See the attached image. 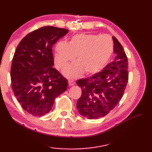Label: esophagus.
Segmentation results:
<instances>
[{"label":"esophagus","instance_id":"34e87169","mask_svg":"<svg viewBox=\"0 0 152 152\" xmlns=\"http://www.w3.org/2000/svg\"><path fill=\"white\" fill-rule=\"evenodd\" d=\"M68 84H69V86H74V84H75V82L73 81V80H69L68 81Z\"/></svg>","mask_w":152,"mask_h":152}]
</instances>
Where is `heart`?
I'll return each mask as SVG.
<instances>
[{
  "instance_id": "obj_1",
  "label": "heart",
  "mask_w": 152,
  "mask_h": 152,
  "mask_svg": "<svg viewBox=\"0 0 152 152\" xmlns=\"http://www.w3.org/2000/svg\"><path fill=\"white\" fill-rule=\"evenodd\" d=\"M113 42L108 35L96 34H77L68 43L60 42L56 46L55 64L63 69L74 61H78L68 66L64 72L69 78H75L83 72L93 74L99 72L111 56Z\"/></svg>"
}]
</instances>
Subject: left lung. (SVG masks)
Returning <instances> with one entry per match:
<instances>
[{"mask_svg":"<svg viewBox=\"0 0 152 152\" xmlns=\"http://www.w3.org/2000/svg\"><path fill=\"white\" fill-rule=\"evenodd\" d=\"M115 60L103 70L76 81L82 88V95L76 107L80 114L89 119L105 116L117 106L128 82V61L121 43L114 36Z\"/></svg>","mask_w":152,"mask_h":152,"instance_id":"8db88e82","label":"left lung"}]
</instances>
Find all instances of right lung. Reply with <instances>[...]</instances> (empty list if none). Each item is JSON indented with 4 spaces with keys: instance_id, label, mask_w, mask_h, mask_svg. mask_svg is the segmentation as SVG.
Instances as JSON below:
<instances>
[{
    "instance_id": "1",
    "label": "right lung",
    "mask_w": 152,
    "mask_h": 152,
    "mask_svg": "<svg viewBox=\"0 0 152 152\" xmlns=\"http://www.w3.org/2000/svg\"><path fill=\"white\" fill-rule=\"evenodd\" d=\"M68 30L43 27L20 41L12 58V91L25 111L43 116L50 111L57 96L68 88V81L53 68L52 47Z\"/></svg>"
}]
</instances>
